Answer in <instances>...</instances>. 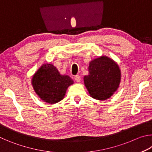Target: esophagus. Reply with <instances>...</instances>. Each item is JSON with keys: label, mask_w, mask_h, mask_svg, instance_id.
Masks as SVG:
<instances>
[{"label": "esophagus", "mask_w": 152, "mask_h": 152, "mask_svg": "<svg viewBox=\"0 0 152 152\" xmlns=\"http://www.w3.org/2000/svg\"><path fill=\"white\" fill-rule=\"evenodd\" d=\"M74 80H75L76 82H80V80H81V77L79 75H76V76H74Z\"/></svg>", "instance_id": "34e87169"}]
</instances>
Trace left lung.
<instances>
[{"label":"left lung","mask_w":152,"mask_h":152,"mask_svg":"<svg viewBox=\"0 0 152 152\" xmlns=\"http://www.w3.org/2000/svg\"><path fill=\"white\" fill-rule=\"evenodd\" d=\"M88 72V75L84 77V82L90 96L94 99L107 100L119 88L121 78L120 68L114 60L107 56H101L92 60Z\"/></svg>","instance_id":"obj_1"}]
</instances>
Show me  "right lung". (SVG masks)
<instances>
[{
  "mask_svg": "<svg viewBox=\"0 0 152 152\" xmlns=\"http://www.w3.org/2000/svg\"><path fill=\"white\" fill-rule=\"evenodd\" d=\"M31 84L43 101L55 104L64 99L67 88L74 81L68 75H61L53 64H44L33 76Z\"/></svg>",
  "mask_w": 152,
  "mask_h": 152,
  "instance_id": "obj_1",
  "label": "right lung"
}]
</instances>
